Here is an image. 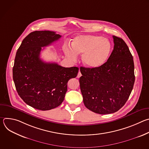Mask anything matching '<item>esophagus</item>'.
Returning <instances> with one entry per match:
<instances>
[{"label":"esophagus","mask_w":149,"mask_h":149,"mask_svg":"<svg viewBox=\"0 0 149 149\" xmlns=\"http://www.w3.org/2000/svg\"><path fill=\"white\" fill-rule=\"evenodd\" d=\"M81 75H81V73L80 72V71H79L78 73V75H77V78H79Z\"/></svg>","instance_id":"1"}]
</instances>
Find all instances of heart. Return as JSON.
<instances>
[{"label":"heart","instance_id":"1","mask_svg":"<svg viewBox=\"0 0 149 149\" xmlns=\"http://www.w3.org/2000/svg\"><path fill=\"white\" fill-rule=\"evenodd\" d=\"M72 47L63 49L71 61H77L78 54H82L84 64L90 68H98L107 61L111 54L112 44L109 39L94 35L77 36L71 43Z\"/></svg>","mask_w":149,"mask_h":149}]
</instances>
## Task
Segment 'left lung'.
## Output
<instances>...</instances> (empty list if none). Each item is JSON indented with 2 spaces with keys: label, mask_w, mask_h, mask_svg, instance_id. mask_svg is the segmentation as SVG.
<instances>
[{
  "label": "left lung",
  "mask_w": 149,
  "mask_h": 149,
  "mask_svg": "<svg viewBox=\"0 0 149 149\" xmlns=\"http://www.w3.org/2000/svg\"><path fill=\"white\" fill-rule=\"evenodd\" d=\"M113 38L114 49L102 66L80 68L84 104L88 110L100 114L119 110L129 99L135 81L133 58L128 46L123 39Z\"/></svg>",
  "instance_id": "left-lung-1"
}]
</instances>
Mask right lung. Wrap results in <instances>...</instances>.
I'll use <instances>...</instances> for the list:
<instances>
[{"label": "right lung", "mask_w": 149, "mask_h": 149, "mask_svg": "<svg viewBox=\"0 0 149 149\" xmlns=\"http://www.w3.org/2000/svg\"><path fill=\"white\" fill-rule=\"evenodd\" d=\"M61 37L53 31L32 32L16 52L13 67L16 91L26 104L39 110H49L61 105L68 81L78 72L77 67L65 68L40 58L42 47L50 45Z\"/></svg>", "instance_id": "1"}]
</instances>
